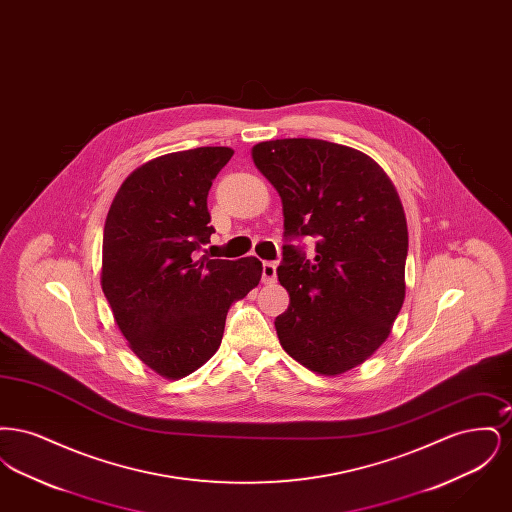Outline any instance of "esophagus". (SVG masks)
<instances>
[{"instance_id": "34e87169", "label": "esophagus", "mask_w": 512, "mask_h": 512, "mask_svg": "<svg viewBox=\"0 0 512 512\" xmlns=\"http://www.w3.org/2000/svg\"><path fill=\"white\" fill-rule=\"evenodd\" d=\"M276 280V265L272 261H265L263 263V282H274Z\"/></svg>"}]
</instances>
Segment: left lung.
<instances>
[{"instance_id": "1", "label": "left lung", "mask_w": 512, "mask_h": 512, "mask_svg": "<svg viewBox=\"0 0 512 512\" xmlns=\"http://www.w3.org/2000/svg\"><path fill=\"white\" fill-rule=\"evenodd\" d=\"M253 163L284 211L278 280L290 307L274 320L284 351L334 376L390 336L405 299L407 220L382 167L353 147L313 138L261 142ZM318 238L315 260L293 239Z\"/></svg>"}]
</instances>
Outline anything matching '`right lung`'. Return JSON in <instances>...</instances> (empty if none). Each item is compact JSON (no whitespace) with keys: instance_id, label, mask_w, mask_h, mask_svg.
I'll list each match as a JSON object with an SVG mask.
<instances>
[{"instance_id":"right-lung-1","label":"right lung","mask_w":512,"mask_h":512,"mask_svg":"<svg viewBox=\"0 0 512 512\" xmlns=\"http://www.w3.org/2000/svg\"><path fill=\"white\" fill-rule=\"evenodd\" d=\"M230 147H195L132 172L103 228L101 288L130 349L165 378H182L219 349L230 305L263 274L255 257L195 259L211 242L207 195Z\"/></svg>"}]
</instances>
